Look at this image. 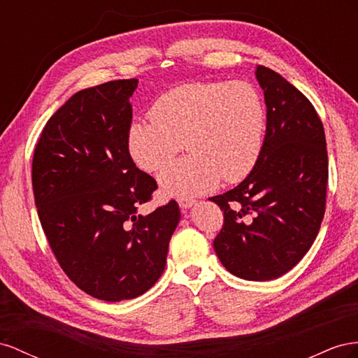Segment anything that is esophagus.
Wrapping results in <instances>:
<instances>
[{
	"label": "esophagus",
	"mask_w": 358,
	"mask_h": 358,
	"mask_svg": "<svg viewBox=\"0 0 358 358\" xmlns=\"http://www.w3.org/2000/svg\"><path fill=\"white\" fill-rule=\"evenodd\" d=\"M196 203V201L195 199H192V198H181V199H178V206H180V208L181 210H189L190 207H193Z\"/></svg>",
	"instance_id": "obj_1"
}]
</instances>
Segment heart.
<instances>
[{"mask_svg":"<svg viewBox=\"0 0 358 358\" xmlns=\"http://www.w3.org/2000/svg\"><path fill=\"white\" fill-rule=\"evenodd\" d=\"M150 121L129 129V151L138 166L159 171L185 147L190 155L159 176L169 196H195L222 180L237 182L259 159L267 109L259 91L246 83H193L163 93Z\"/></svg>","mask_w":358,"mask_h":358,"instance_id":"b5f03b06","label":"heart"}]
</instances>
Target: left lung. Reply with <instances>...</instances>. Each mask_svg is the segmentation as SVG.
<instances>
[{"label":"left lung","instance_id":"left-lung-1","mask_svg":"<svg viewBox=\"0 0 358 358\" xmlns=\"http://www.w3.org/2000/svg\"><path fill=\"white\" fill-rule=\"evenodd\" d=\"M267 129L257 165L232 190L210 198L223 210L214 238L223 267L244 280L278 279L318 236L329 181L322 121L303 93L274 70L257 66Z\"/></svg>","mask_w":358,"mask_h":358}]
</instances>
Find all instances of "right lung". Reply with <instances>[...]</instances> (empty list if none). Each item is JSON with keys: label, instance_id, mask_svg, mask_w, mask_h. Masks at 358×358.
<instances>
[{"label": "right lung", "instance_id": "right-lung-1", "mask_svg": "<svg viewBox=\"0 0 358 358\" xmlns=\"http://www.w3.org/2000/svg\"><path fill=\"white\" fill-rule=\"evenodd\" d=\"M138 79L78 91L49 118L33 157V190L49 246L69 279L105 301L136 299L157 282L180 222L171 201L138 208L157 189L129 152Z\"/></svg>", "mask_w": 358, "mask_h": 358}]
</instances>
